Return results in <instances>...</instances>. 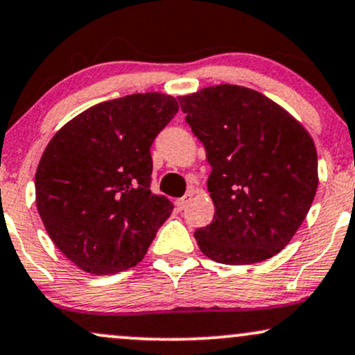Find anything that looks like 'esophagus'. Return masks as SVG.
<instances>
[{
    "instance_id": "1",
    "label": "esophagus",
    "mask_w": 355,
    "mask_h": 355,
    "mask_svg": "<svg viewBox=\"0 0 355 355\" xmlns=\"http://www.w3.org/2000/svg\"><path fill=\"white\" fill-rule=\"evenodd\" d=\"M191 197H193V193H191V191H189V193L183 195L182 198H178V200H177V207H178V209H180V210L187 209V205H189V203H190Z\"/></svg>"
}]
</instances>
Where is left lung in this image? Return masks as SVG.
<instances>
[{
  "mask_svg": "<svg viewBox=\"0 0 355 355\" xmlns=\"http://www.w3.org/2000/svg\"><path fill=\"white\" fill-rule=\"evenodd\" d=\"M178 101L211 166L207 189L215 215L195 232L202 254L227 266L279 254L319 185L312 137L287 110L239 85L207 87Z\"/></svg>",
  "mask_w": 355,
  "mask_h": 355,
  "instance_id": "obj_1",
  "label": "left lung"
}]
</instances>
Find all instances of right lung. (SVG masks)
<instances>
[{
    "label": "right lung",
    "mask_w": 355,
    "mask_h": 355,
    "mask_svg": "<svg viewBox=\"0 0 355 355\" xmlns=\"http://www.w3.org/2000/svg\"><path fill=\"white\" fill-rule=\"evenodd\" d=\"M178 112L173 96L135 93L85 110L46 145L36 209L56 247L88 274L144 259L173 205L150 190L155 137Z\"/></svg>",
    "instance_id": "right-lung-1"
}]
</instances>
